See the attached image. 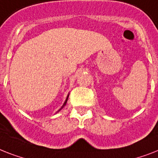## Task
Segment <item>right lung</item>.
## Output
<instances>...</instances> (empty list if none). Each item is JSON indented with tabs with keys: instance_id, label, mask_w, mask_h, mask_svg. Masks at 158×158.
Here are the masks:
<instances>
[{
	"instance_id": "add662e5",
	"label": "right lung",
	"mask_w": 158,
	"mask_h": 158,
	"mask_svg": "<svg viewBox=\"0 0 158 158\" xmlns=\"http://www.w3.org/2000/svg\"><path fill=\"white\" fill-rule=\"evenodd\" d=\"M67 100H68V97H67V98H66V101H65V103H64V105H63V106H61V109H60V110H61V109L63 108L64 106H66V101H67Z\"/></svg>"
}]
</instances>
